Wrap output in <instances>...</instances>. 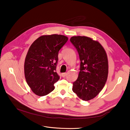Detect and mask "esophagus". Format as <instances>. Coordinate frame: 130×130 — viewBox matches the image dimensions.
I'll use <instances>...</instances> for the list:
<instances>
[{
  "mask_svg": "<svg viewBox=\"0 0 130 130\" xmlns=\"http://www.w3.org/2000/svg\"><path fill=\"white\" fill-rule=\"evenodd\" d=\"M66 75H67L66 73H63L61 74V76H62V77H65V76H66Z\"/></svg>",
  "mask_w": 130,
  "mask_h": 130,
  "instance_id": "obj_1",
  "label": "esophagus"
}]
</instances>
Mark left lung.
Returning <instances> with one entry per match:
<instances>
[{"label":"left lung","mask_w":130,"mask_h":130,"mask_svg":"<svg viewBox=\"0 0 130 130\" xmlns=\"http://www.w3.org/2000/svg\"><path fill=\"white\" fill-rule=\"evenodd\" d=\"M71 42L77 50L80 71L73 83V91L80 99L89 101L103 89L108 76V59L105 51L98 42L86 36H73Z\"/></svg>","instance_id":"left-lung-1"}]
</instances>
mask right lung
Masks as SVG:
<instances>
[{
	"label": "right lung",
	"instance_id": "right-lung-1",
	"mask_svg": "<svg viewBox=\"0 0 130 130\" xmlns=\"http://www.w3.org/2000/svg\"><path fill=\"white\" fill-rule=\"evenodd\" d=\"M68 37L53 34L35 40L29 47L25 58L24 72L27 84L40 96L53 91L59 76L56 72L59 51Z\"/></svg>",
	"mask_w": 130,
	"mask_h": 130
}]
</instances>
